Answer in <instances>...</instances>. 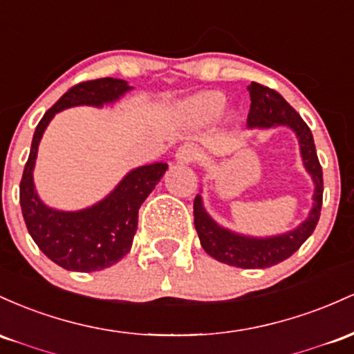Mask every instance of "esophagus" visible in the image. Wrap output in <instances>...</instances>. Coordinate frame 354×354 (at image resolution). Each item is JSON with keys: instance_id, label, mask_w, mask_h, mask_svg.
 Returning a JSON list of instances; mask_svg holds the SVG:
<instances>
[{"instance_id": "1", "label": "esophagus", "mask_w": 354, "mask_h": 354, "mask_svg": "<svg viewBox=\"0 0 354 354\" xmlns=\"http://www.w3.org/2000/svg\"><path fill=\"white\" fill-rule=\"evenodd\" d=\"M198 157V150L194 145L185 144L182 147H178L176 158L180 164H189V162H194Z\"/></svg>"}]
</instances>
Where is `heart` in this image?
<instances>
[{
  "label": "heart",
  "instance_id": "obj_1",
  "mask_svg": "<svg viewBox=\"0 0 354 354\" xmlns=\"http://www.w3.org/2000/svg\"><path fill=\"white\" fill-rule=\"evenodd\" d=\"M225 105L224 95L219 91H204L185 102L184 110L187 117L196 124H207L216 120Z\"/></svg>",
  "mask_w": 354,
  "mask_h": 354
}]
</instances>
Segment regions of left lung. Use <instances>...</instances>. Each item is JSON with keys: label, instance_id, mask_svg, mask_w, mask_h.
Here are the masks:
<instances>
[{"label": "left lung", "instance_id": "obj_1", "mask_svg": "<svg viewBox=\"0 0 354 354\" xmlns=\"http://www.w3.org/2000/svg\"><path fill=\"white\" fill-rule=\"evenodd\" d=\"M248 90L251 95V109L248 115L249 127L269 129L274 125H288L296 132L299 138L304 165L316 184L315 204H313L308 219L297 229L284 234V236L254 239V237L239 236V234L219 227L207 216V212L202 207L201 197L197 196L194 201V224H196L202 248L214 259L242 269H264L291 257L303 245V242L315 232L321 216V205H323V169L317 160L311 130L299 117V113L276 90L269 88V86L252 82Z\"/></svg>", "mask_w": 354, "mask_h": 354}]
</instances>
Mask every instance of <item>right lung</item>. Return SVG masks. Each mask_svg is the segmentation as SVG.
<instances>
[{
    "label": "right lung",
    "instance_id": "add662e5",
    "mask_svg": "<svg viewBox=\"0 0 354 354\" xmlns=\"http://www.w3.org/2000/svg\"><path fill=\"white\" fill-rule=\"evenodd\" d=\"M130 86L118 78H97L73 85L46 110L35 130L21 182L19 204L28 232L39 251L63 269L78 272L102 271L130 251L138 224V209L156 189L167 164H150L132 170L118 187L93 207L80 212H59L41 204L33 187V167L38 144L53 115L75 105L100 106L117 100Z\"/></svg>",
    "mask_w": 354,
    "mask_h": 354
}]
</instances>
